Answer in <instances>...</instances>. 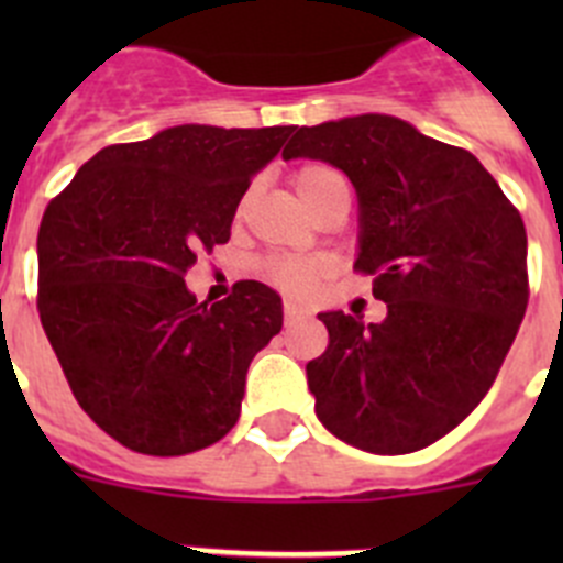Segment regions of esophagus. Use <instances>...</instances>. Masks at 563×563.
I'll return each instance as SVG.
<instances>
[{
    "instance_id": "34e87169",
    "label": "esophagus",
    "mask_w": 563,
    "mask_h": 563,
    "mask_svg": "<svg viewBox=\"0 0 563 563\" xmlns=\"http://www.w3.org/2000/svg\"><path fill=\"white\" fill-rule=\"evenodd\" d=\"M307 310L305 307L292 305V301H285V321L287 324H292V321H298V318H305Z\"/></svg>"
}]
</instances>
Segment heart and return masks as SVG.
I'll return each mask as SVG.
<instances>
[{"label":"heart","instance_id":"heart-1","mask_svg":"<svg viewBox=\"0 0 563 563\" xmlns=\"http://www.w3.org/2000/svg\"><path fill=\"white\" fill-rule=\"evenodd\" d=\"M290 183L312 213H321L332 200H338V197H350V183H346L343 172H338L330 163H305V166L292 168ZM247 200H251V191L239 200V217L245 213ZM327 271H330V262L321 256L262 258V262H258L262 278H267L276 290L298 298L310 296Z\"/></svg>","mask_w":563,"mask_h":563}]
</instances>
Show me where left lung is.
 Masks as SVG:
<instances>
[{"label":"left lung","mask_w":563,"mask_h":563,"mask_svg":"<svg viewBox=\"0 0 563 563\" xmlns=\"http://www.w3.org/2000/svg\"><path fill=\"white\" fill-rule=\"evenodd\" d=\"M285 161L332 163L361 202L355 271L380 324L321 312L307 363L316 415L372 454H411L456 429L494 386L530 298L521 213L474 154L391 114L292 129Z\"/></svg>","instance_id":"1"}]
</instances>
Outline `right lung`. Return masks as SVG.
<instances>
[{"instance_id": "right-lung-1", "label": "right lung", "mask_w": 563, "mask_h": 563, "mask_svg": "<svg viewBox=\"0 0 563 563\" xmlns=\"http://www.w3.org/2000/svg\"><path fill=\"white\" fill-rule=\"evenodd\" d=\"M292 126H172L84 163L38 225V318L78 406L126 449L183 456L236 426L253 355L282 298L236 282L208 305L186 287L225 245L253 174Z\"/></svg>"}]
</instances>
